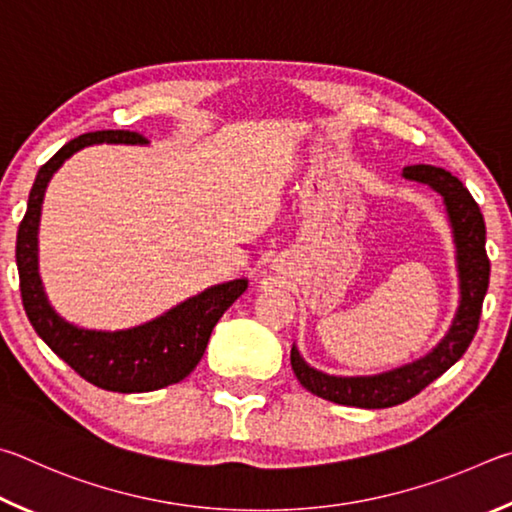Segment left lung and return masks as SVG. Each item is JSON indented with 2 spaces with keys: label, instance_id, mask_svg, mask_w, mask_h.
<instances>
[{
  "label": "left lung",
  "instance_id": "left-lung-1",
  "mask_svg": "<svg viewBox=\"0 0 512 512\" xmlns=\"http://www.w3.org/2000/svg\"><path fill=\"white\" fill-rule=\"evenodd\" d=\"M402 177L409 179V182L427 184L443 197L456 247L459 308H456L450 330L425 357L378 375H330L317 371L315 366L303 360L299 348L292 346L290 362L297 380L310 393L337 402V405L384 409L414 398L429 382L441 378L452 364L461 360L479 326L483 297H486L490 281L486 222H483L479 204L474 202L468 188L459 182V177H454L443 168L427 164L405 166Z\"/></svg>",
  "mask_w": 512,
  "mask_h": 512
}]
</instances>
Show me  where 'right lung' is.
I'll return each mask as SVG.
<instances>
[{
	"label": "right lung",
	"instance_id": "obj_1",
	"mask_svg": "<svg viewBox=\"0 0 512 512\" xmlns=\"http://www.w3.org/2000/svg\"><path fill=\"white\" fill-rule=\"evenodd\" d=\"M94 143L146 146V139L128 130H98L80 134L62 146L38 170L29 193L26 215L17 229V272L22 303L40 339L94 387L119 393L157 391L184 380L202 360L211 330L233 301L247 290V279H233L206 288L177 303L146 324L123 330H89L60 317L47 299L38 265V231L44 193L51 177L78 150Z\"/></svg>",
	"mask_w": 512,
	"mask_h": 512
}]
</instances>
